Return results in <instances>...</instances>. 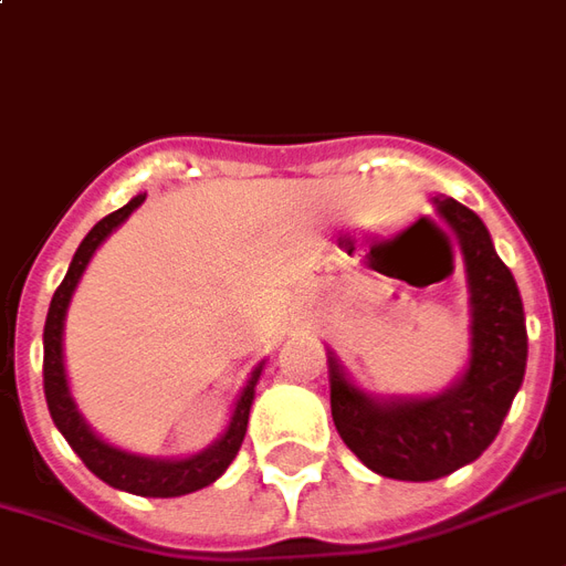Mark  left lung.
Here are the masks:
<instances>
[{
  "label": "left lung",
  "instance_id": "1",
  "mask_svg": "<svg viewBox=\"0 0 566 566\" xmlns=\"http://www.w3.org/2000/svg\"><path fill=\"white\" fill-rule=\"evenodd\" d=\"M434 207L462 242L471 284V359L462 378L432 399L378 401L329 357V405L342 441L375 474L411 483L453 474L495 441L528 363L522 296L485 224L453 198L441 195Z\"/></svg>",
  "mask_w": 566,
  "mask_h": 566
}]
</instances>
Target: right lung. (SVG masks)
<instances>
[{
  "instance_id": "1",
  "label": "right lung",
  "mask_w": 566,
  "mask_h": 566,
  "mask_svg": "<svg viewBox=\"0 0 566 566\" xmlns=\"http://www.w3.org/2000/svg\"><path fill=\"white\" fill-rule=\"evenodd\" d=\"M146 195H137L125 203L123 209H116L111 216H104L95 228L86 233V240L81 242V249L74 251V261H71L65 279L56 287V294L50 300L48 324H44V396H48L50 417L56 422V429L65 434V441L71 443V450L81 455L83 464L90 468L92 474L104 480L113 489H123L132 495L144 497H177L188 495V492H198L203 485L216 483L228 464L237 459L249 429V411L251 401H254V384L261 378V368H254V375L249 378L245 389H242L240 401L233 408L230 417L228 432L221 434L219 441L212 443L203 453L191 455V459H144V455H132L125 450H116L111 443H104L98 434L92 432L90 426L83 422V417L74 408L69 392V380H65V366H62V326H65V312H69L71 294L81 282L86 263L95 254V249L107 240V233L113 228H119L134 209L144 203Z\"/></svg>"
}]
</instances>
